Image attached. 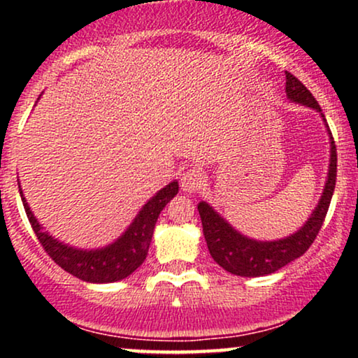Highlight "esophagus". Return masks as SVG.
Here are the masks:
<instances>
[{
    "label": "esophagus",
    "instance_id": "1",
    "mask_svg": "<svg viewBox=\"0 0 358 358\" xmlns=\"http://www.w3.org/2000/svg\"><path fill=\"white\" fill-rule=\"evenodd\" d=\"M180 185H182V190L187 193H193L205 185V175L202 170H195V168H190L185 173L180 176Z\"/></svg>",
    "mask_w": 358,
    "mask_h": 358
}]
</instances>
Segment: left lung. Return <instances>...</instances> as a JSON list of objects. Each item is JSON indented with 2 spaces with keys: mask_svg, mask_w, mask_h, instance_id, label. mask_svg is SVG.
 Wrapping results in <instances>:
<instances>
[{
  "mask_svg": "<svg viewBox=\"0 0 358 358\" xmlns=\"http://www.w3.org/2000/svg\"><path fill=\"white\" fill-rule=\"evenodd\" d=\"M286 96L287 99L303 104L306 108L315 109L323 117L328 134H330V166H328L327 183L323 193L320 196L318 205L311 212L303 227L285 239L278 241H256L244 236L232 227L219 212H215L207 202L199 203V213L202 219L203 236L207 241V248L210 250L213 261L224 268L227 273L242 278H257L266 274L276 273L282 266L289 264L291 261L298 259L306 252L308 248L313 244L322 229L328 207H330L331 196H334L336 182V146L328 129L327 119H324L322 108L311 96V92L299 82L296 77L286 72Z\"/></svg>",
  "mask_w": 358,
  "mask_h": 358,
  "instance_id": "1",
  "label": "left lung"
}]
</instances>
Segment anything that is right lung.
Returning <instances> with one entry per match:
<instances>
[{
    "mask_svg": "<svg viewBox=\"0 0 358 358\" xmlns=\"http://www.w3.org/2000/svg\"><path fill=\"white\" fill-rule=\"evenodd\" d=\"M176 193H178V182L173 180L143 205V208L134 217V220L131 222L129 227L113 244L101 249H77L69 244H64V242H60L43 231L42 224L36 220L34 212L30 210V205L27 203V199H24L22 188H20V195H22V202L28 220H30L40 244L47 250L48 256L62 269L87 282L121 281V279L133 274L145 262L156 220H158L165 205L173 199Z\"/></svg>",
    "mask_w": 358,
    "mask_h": 358,
    "instance_id": "add662e5",
    "label": "right lung"
}]
</instances>
